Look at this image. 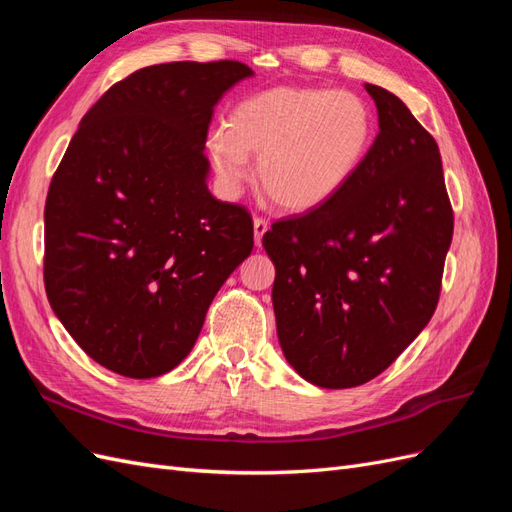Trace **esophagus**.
I'll list each match as a JSON object with an SVG mask.
<instances>
[{"mask_svg": "<svg viewBox=\"0 0 512 512\" xmlns=\"http://www.w3.org/2000/svg\"><path fill=\"white\" fill-rule=\"evenodd\" d=\"M267 230H269V222L265 218H260V215H256L254 218V241L258 247L262 245V237H265Z\"/></svg>", "mask_w": 512, "mask_h": 512, "instance_id": "obj_1", "label": "esophagus"}]
</instances>
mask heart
I'll list each match as a JSON object with an SVG mask.
<instances>
[{
	"label": "heart",
	"mask_w": 512,
	"mask_h": 512,
	"mask_svg": "<svg viewBox=\"0 0 512 512\" xmlns=\"http://www.w3.org/2000/svg\"><path fill=\"white\" fill-rule=\"evenodd\" d=\"M371 141L374 115L352 91L273 87L232 108L226 128L209 134L207 149L228 192L250 177L247 153H260L262 190L282 209L309 211L354 179Z\"/></svg>",
	"instance_id": "obj_1"
}]
</instances>
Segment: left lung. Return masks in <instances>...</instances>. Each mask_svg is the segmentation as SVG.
I'll return each mask as SVG.
<instances>
[{
	"instance_id": "obj_1",
	"label": "left lung",
	"mask_w": 512,
	"mask_h": 512,
	"mask_svg": "<svg viewBox=\"0 0 512 512\" xmlns=\"http://www.w3.org/2000/svg\"><path fill=\"white\" fill-rule=\"evenodd\" d=\"M365 89L380 132L359 173L262 237L280 346L322 389L374 380L414 342L436 312L453 239L438 143L391 91Z\"/></svg>"
}]
</instances>
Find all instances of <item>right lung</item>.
Instances as JSON below:
<instances>
[{
	"label": "right lung",
	"mask_w": 512,
	"mask_h": 512,
	"mask_svg": "<svg viewBox=\"0 0 512 512\" xmlns=\"http://www.w3.org/2000/svg\"><path fill=\"white\" fill-rule=\"evenodd\" d=\"M241 61L136 70L89 108L44 207V288L91 359L156 378L196 344L215 294L252 254L254 222L207 188L213 108Z\"/></svg>",
	"instance_id": "obj_1"
}]
</instances>
